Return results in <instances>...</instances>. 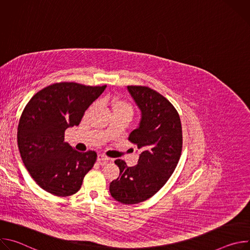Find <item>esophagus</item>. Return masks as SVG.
<instances>
[{
  "label": "esophagus",
  "instance_id": "esophagus-1",
  "mask_svg": "<svg viewBox=\"0 0 250 250\" xmlns=\"http://www.w3.org/2000/svg\"><path fill=\"white\" fill-rule=\"evenodd\" d=\"M109 160H110V158L106 157V156L104 155V154H99V155H98V161H99V162H108Z\"/></svg>",
  "mask_w": 250,
  "mask_h": 250
}]
</instances>
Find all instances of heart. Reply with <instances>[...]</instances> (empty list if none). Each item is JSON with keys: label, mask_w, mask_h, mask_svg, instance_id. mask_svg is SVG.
Instances as JSON below:
<instances>
[{"label": "heart", "mask_w": 250, "mask_h": 250, "mask_svg": "<svg viewBox=\"0 0 250 250\" xmlns=\"http://www.w3.org/2000/svg\"><path fill=\"white\" fill-rule=\"evenodd\" d=\"M103 102L105 105H108L111 108V110L113 111L114 115L116 114H125V115H128L130 118L133 115L134 109L132 104L125 99H121L118 97H105L103 99ZM94 105H91L89 111L93 108Z\"/></svg>", "instance_id": "b5f03b06"}]
</instances>
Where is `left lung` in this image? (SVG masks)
Wrapping results in <instances>:
<instances>
[{"label":"left lung","instance_id":"left-lung-1","mask_svg":"<svg viewBox=\"0 0 250 250\" xmlns=\"http://www.w3.org/2000/svg\"><path fill=\"white\" fill-rule=\"evenodd\" d=\"M127 89L141 111L140 124L128 140L141 153L133 167L115 161L120 176L112 181L110 193L116 201L132 205L151 198L168 181L181 156L183 135L179 114L165 97L146 86Z\"/></svg>","mask_w":250,"mask_h":250}]
</instances>
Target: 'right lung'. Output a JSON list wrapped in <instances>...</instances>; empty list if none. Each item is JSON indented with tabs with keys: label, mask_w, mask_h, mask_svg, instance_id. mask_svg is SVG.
Returning <instances> with one entry per match:
<instances>
[{
	"label": "right lung",
	"mask_w": 250,
	"mask_h": 250,
	"mask_svg": "<svg viewBox=\"0 0 250 250\" xmlns=\"http://www.w3.org/2000/svg\"><path fill=\"white\" fill-rule=\"evenodd\" d=\"M105 87L54 83L26 104L19 122L18 146L25 168L44 191L67 197L80 190L97 153L73 149L64 141L65 130L80 124L89 105Z\"/></svg>",
	"instance_id": "right-lung-1"
}]
</instances>
